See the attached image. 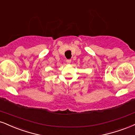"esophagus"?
<instances>
[{
    "label": "esophagus",
    "mask_w": 135,
    "mask_h": 135,
    "mask_svg": "<svg viewBox=\"0 0 135 135\" xmlns=\"http://www.w3.org/2000/svg\"><path fill=\"white\" fill-rule=\"evenodd\" d=\"M66 62L68 63V64H70L71 62V59H67L66 60Z\"/></svg>",
    "instance_id": "34e87169"
}]
</instances>
